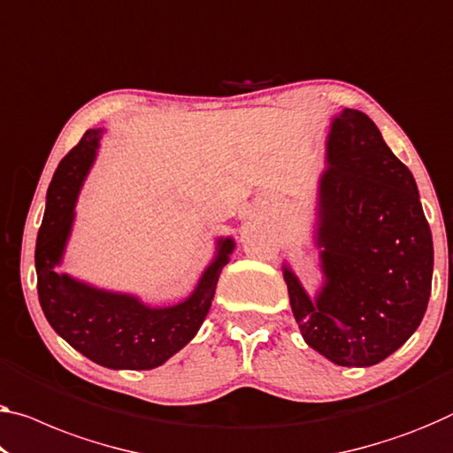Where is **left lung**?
Returning a JSON list of instances; mask_svg holds the SVG:
<instances>
[{
	"mask_svg": "<svg viewBox=\"0 0 453 453\" xmlns=\"http://www.w3.org/2000/svg\"><path fill=\"white\" fill-rule=\"evenodd\" d=\"M314 245L324 277L314 296L283 263L305 344L340 366L391 357L426 316L434 241L413 173L363 111L330 123Z\"/></svg>",
	"mask_w": 453,
	"mask_h": 453,
	"instance_id": "obj_1",
	"label": "left lung"
}]
</instances>
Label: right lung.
I'll use <instances>...</instances> for the list:
<instances>
[{
    "label": "right lung",
    "instance_id": "add662e5",
    "mask_svg": "<svg viewBox=\"0 0 453 453\" xmlns=\"http://www.w3.org/2000/svg\"><path fill=\"white\" fill-rule=\"evenodd\" d=\"M101 137L103 129H88L54 172L36 241L38 297L54 332L93 363L115 371H150L196 336L212 305L220 271L231 261L234 239L219 236L217 255L192 294L164 308L58 273L73 233L76 200L99 154Z\"/></svg>",
    "mask_w": 453,
    "mask_h": 453
}]
</instances>
